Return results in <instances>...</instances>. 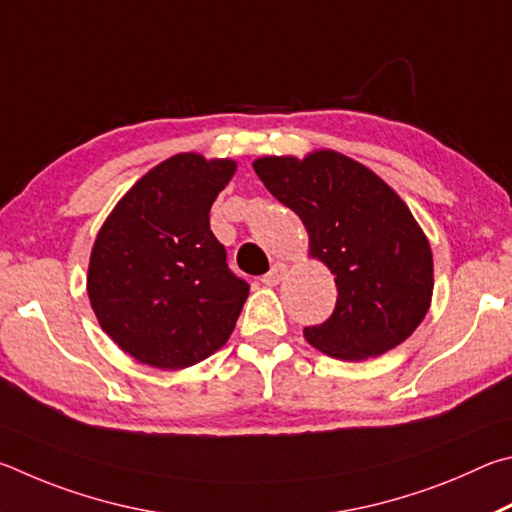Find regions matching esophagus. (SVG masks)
Listing matches in <instances>:
<instances>
[{"label":"esophagus","mask_w":512,"mask_h":512,"mask_svg":"<svg viewBox=\"0 0 512 512\" xmlns=\"http://www.w3.org/2000/svg\"><path fill=\"white\" fill-rule=\"evenodd\" d=\"M285 274H288V265H285V263H274L272 270L263 276V283L265 285H272V288H274V285H279L283 281Z\"/></svg>","instance_id":"obj_1"}]
</instances>
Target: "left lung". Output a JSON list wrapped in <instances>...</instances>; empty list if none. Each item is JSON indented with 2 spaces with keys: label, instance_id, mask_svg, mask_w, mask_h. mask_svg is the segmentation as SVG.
Returning <instances> with one entry per match:
<instances>
[{
  "label": "left lung",
  "instance_id": "obj_1",
  "mask_svg": "<svg viewBox=\"0 0 512 512\" xmlns=\"http://www.w3.org/2000/svg\"><path fill=\"white\" fill-rule=\"evenodd\" d=\"M251 166L301 218L310 256L335 274V312L303 328L308 344L335 360L362 362L405 342L432 303L434 258L402 197L335 150L258 157Z\"/></svg>",
  "mask_w": 512,
  "mask_h": 512
}]
</instances>
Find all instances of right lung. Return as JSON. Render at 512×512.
Instances as JSON below:
<instances>
[{
    "label": "right lung",
    "mask_w": 512,
    "mask_h": 512,
    "mask_svg": "<svg viewBox=\"0 0 512 512\" xmlns=\"http://www.w3.org/2000/svg\"><path fill=\"white\" fill-rule=\"evenodd\" d=\"M233 159L179 152L150 168L98 229L87 294L98 324L134 360L179 371L227 344L249 285L227 267L209 211Z\"/></svg>",
    "instance_id": "1"
}]
</instances>
